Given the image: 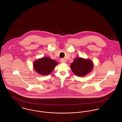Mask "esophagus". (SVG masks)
Returning <instances> with one entry per match:
<instances>
[{"label": "esophagus", "mask_w": 122, "mask_h": 122, "mask_svg": "<svg viewBox=\"0 0 122 122\" xmlns=\"http://www.w3.org/2000/svg\"><path fill=\"white\" fill-rule=\"evenodd\" d=\"M60 62H61V63H64V62H65V60L63 59H61L60 60Z\"/></svg>", "instance_id": "obj_1"}]
</instances>
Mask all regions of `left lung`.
Listing matches in <instances>:
<instances>
[{
  "label": "left lung",
  "mask_w": 122,
  "mask_h": 122,
  "mask_svg": "<svg viewBox=\"0 0 122 122\" xmlns=\"http://www.w3.org/2000/svg\"><path fill=\"white\" fill-rule=\"evenodd\" d=\"M73 73L77 76L86 75L92 69L93 65L92 61L81 58L75 59L70 65Z\"/></svg>",
  "instance_id": "left-lung-1"
}]
</instances>
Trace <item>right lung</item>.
Masks as SVG:
<instances>
[{
	"label": "right lung",
	"mask_w": 122,
	"mask_h": 122,
	"mask_svg": "<svg viewBox=\"0 0 122 122\" xmlns=\"http://www.w3.org/2000/svg\"><path fill=\"white\" fill-rule=\"evenodd\" d=\"M57 64V61L49 57H44L36 60L33 66L37 73L41 75H46L52 72Z\"/></svg>",
	"instance_id": "add662e5"
}]
</instances>
